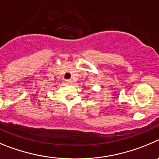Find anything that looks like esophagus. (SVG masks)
I'll return each instance as SVG.
<instances>
[{
	"label": "esophagus",
	"instance_id": "esophagus-1",
	"mask_svg": "<svg viewBox=\"0 0 159 159\" xmlns=\"http://www.w3.org/2000/svg\"><path fill=\"white\" fill-rule=\"evenodd\" d=\"M66 81L67 84H70V85L73 84V81L71 79H66Z\"/></svg>",
	"mask_w": 159,
	"mask_h": 159
}]
</instances>
